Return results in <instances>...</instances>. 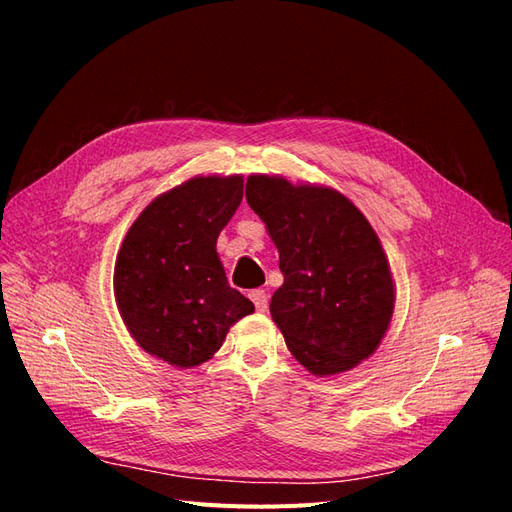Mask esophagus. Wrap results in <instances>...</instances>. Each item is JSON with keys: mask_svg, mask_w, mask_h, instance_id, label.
I'll use <instances>...</instances> for the list:
<instances>
[{"mask_svg": "<svg viewBox=\"0 0 512 512\" xmlns=\"http://www.w3.org/2000/svg\"><path fill=\"white\" fill-rule=\"evenodd\" d=\"M249 298L253 300L255 308H257L259 312H266V310H268V293L263 291V289H253V291L249 293Z\"/></svg>", "mask_w": 512, "mask_h": 512, "instance_id": "1", "label": "esophagus"}]
</instances>
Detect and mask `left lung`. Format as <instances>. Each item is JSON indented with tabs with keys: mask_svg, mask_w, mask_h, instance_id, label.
<instances>
[{
	"mask_svg": "<svg viewBox=\"0 0 512 512\" xmlns=\"http://www.w3.org/2000/svg\"><path fill=\"white\" fill-rule=\"evenodd\" d=\"M246 202L266 223L285 276L270 315L291 355L317 376L368 359L393 315V278L381 240L351 200L280 176L246 180Z\"/></svg>",
	"mask_w": 512,
	"mask_h": 512,
	"instance_id": "1",
	"label": "left lung"
}]
</instances>
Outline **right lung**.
<instances>
[{"mask_svg": "<svg viewBox=\"0 0 512 512\" xmlns=\"http://www.w3.org/2000/svg\"><path fill=\"white\" fill-rule=\"evenodd\" d=\"M242 176H195L148 204L114 266V298L129 334L176 368L204 364L253 302L229 287L217 255L242 202Z\"/></svg>", "mask_w": 512, "mask_h": 512, "instance_id": "obj_1", "label": "right lung"}]
</instances>
